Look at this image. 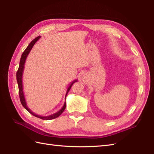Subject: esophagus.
Masks as SVG:
<instances>
[{"label": "esophagus", "mask_w": 154, "mask_h": 154, "mask_svg": "<svg viewBox=\"0 0 154 154\" xmlns=\"http://www.w3.org/2000/svg\"><path fill=\"white\" fill-rule=\"evenodd\" d=\"M83 81H84V82H86V78H85V77H83Z\"/></svg>", "instance_id": "esophagus-1"}]
</instances>
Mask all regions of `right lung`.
Here are the masks:
<instances>
[{"label": "right lung", "instance_id": "add662e5", "mask_svg": "<svg viewBox=\"0 0 154 154\" xmlns=\"http://www.w3.org/2000/svg\"><path fill=\"white\" fill-rule=\"evenodd\" d=\"M41 38L40 35H39L37 38H35L34 40H32L30 44L28 45V46L26 48V49L24 50V51L23 52V54H22V56L20 58V64H19V67L17 71V73H16V80H17V83H18V90H19V97H20V102L22 104V106H24V109L26 110H27L29 112H30L32 115L40 118L41 119L43 120H51V119H56L59 116H60L61 114L63 113V112L64 111V110L65 109V107H66V103L65 102L63 107L58 111V112H55L53 114H51V115L49 116H42L40 115H38V114H35L34 112H32V110L29 109L27 106L26 102V99H25V97H24V91H23V84H22V75H23V72H24V65H25V62L26 60V58L28 57V54H30V52L31 51V50L33 48V46L34 45V44L36 43V42L39 40V39ZM77 79L74 80L72 81V82L69 84V85L68 86L67 89V92H66V94H65V99H66V96L68 93L69 91L71 89V88L73 85V83H75V82H77Z\"/></svg>", "mask_w": 154, "mask_h": 154}]
</instances>
